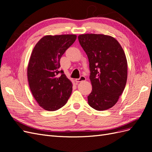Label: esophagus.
I'll return each instance as SVG.
<instances>
[{
	"mask_svg": "<svg viewBox=\"0 0 152 152\" xmlns=\"http://www.w3.org/2000/svg\"><path fill=\"white\" fill-rule=\"evenodd\" d=\"M86 80V78L84 77V76H81L79 79H76L75 80V81L76 82H77V83H79V82H82V81H85Z\"/></svg>",
	"mask_w": 152,
	"mask_h": 152,
	"instance_id": "1",
	"label": "esophagus"
}]
</instances>
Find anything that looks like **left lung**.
<instances>
[{
    "instance_id": "left-lung-1",
    "label": "left lung",
    "mask_w": 152,
    "mask_h": 152,
    "mask_svg": "<svg viewBox=\"0 0 152 152\" xmlns=\"http://www.w3.org/2000/svg\"><path fill=\"white\" fill-rule=\"evenodd\" d=\"M89 62L92 91L87 96L91 107L103 111L113 107L122 94L127 79L125 53L114 37L86 34L78 37Z\"/></svg>"
}]
</instances>
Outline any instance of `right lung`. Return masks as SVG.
<instances>
[{
    "instance_id": "obj_1",
    "label": "right lung",
    "mask_w": 152,
    "mask_h": 152,
    "mask_svg": "<svg viewBox=\"0 0 152 152\" xmlns=\"http://www.w3.org/2000/svg\"><path fill=\"white\" fill-rule=\"evenodd\" d=\"M76 39L73 34L45 35L32 50L27 68L30 89L39 105L48 111L63 107L72 94L71 80L58 68L62 55Z\"/></svg>"
}]
</instances>
